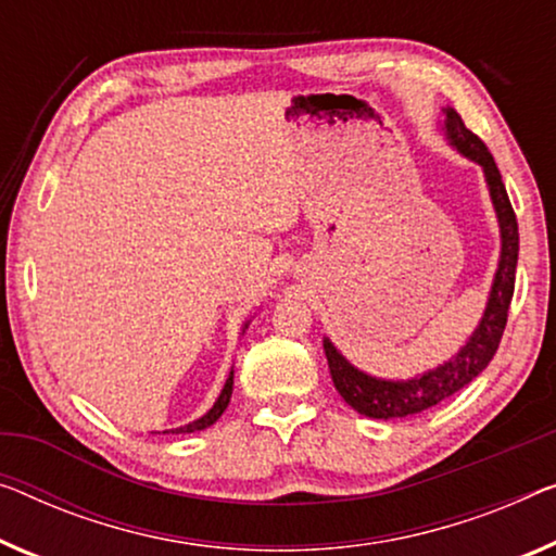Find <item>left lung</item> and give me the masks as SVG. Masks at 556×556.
<instances>
[{
	"label": "left lung",
	"instance_id": "obj_1",
	"mask_svg": "<svg viewBox=\"0 0 556 556\" xmlns=\"http://www.w3.org/2000/svg\"><path fill=\"white\" fill-rule=\"evenodd\" d=\"M444 112V127L454 147H457L464 156H469V160H475L484 167L486 185H490V194L502 229L500 269H496L490 304H486L482 325H479V329L471 334L469 342L462 346L457 357L446 362L444 367L427 371V375H421L419 379H409V382H384V379L362 375L359 369H354L352 364L331 346L329 339H325V354L337 392L344 396V402L350 404V407L375 419H396L425 412L429 407H434V404L444 402L446 396L457 394L462 387H467L471 379L482 375L486 364H490L496 354V346L502 342L504 327H507L509 317L511 294H515L519 227L517 214L511 210V202L507 197V189H504L502 174L496 169L490 149H486V144L475 135V131L464 127L459 114L454 110Z\"/></svg>",
	"mask_w": 556,
	"mask_h": 556
}]
</instances>
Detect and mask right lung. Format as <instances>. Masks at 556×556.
Masks as SVG:
<instances>
[{
  "mask_svg": "<svg viewBox=\"0 0 556 556\" xmlns=\"http://www.w3.org/2000/svg\"><path fill=\"white\" fill-rule=\"evenodd\" d=\"M231 384H235V371H229V377H227V384H225V389H222V394H219V400L214 402V407L204 414V417H199L197 421H192V425H187V427H179V429H172V434H189V432H199V429H206V427H212L214 421H217L219 417H222V412L227 409V404H229V396H231Z\"/></svg>",
  "mask_w": 556,
  "mask_h": 556,
  "instance_id": "add662e5",
  "label": "right lung"
}]
</instances>
